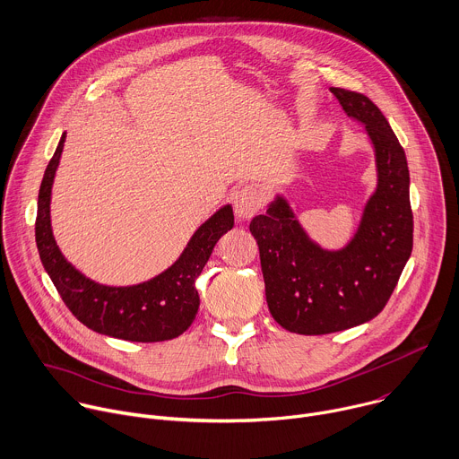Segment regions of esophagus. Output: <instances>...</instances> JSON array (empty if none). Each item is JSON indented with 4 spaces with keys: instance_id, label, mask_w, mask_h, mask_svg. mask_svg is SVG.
Instances as JSON below:
<instances>
[{
    "instance_id": "esophagus-1",
    "label": "esophagus",
    "mask_w": 459,
    "mask_h": 459,
    "mask_svg": "<svg viewBox=\"0 0 459 459\" xmlns=\"http://www.w3.org/2000/svg\"><path fill=\"white\" fill-rule=\"evenodd\" d=\"M262 206V192L256 186H244L233 195L235 215L242 221L251 219Z\"/></svg>"
}]
</instances>
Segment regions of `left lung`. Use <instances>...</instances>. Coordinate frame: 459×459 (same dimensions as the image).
<instances>
[{
  "instance_id": "obj_1",
  "label": "left lung",
  "mask_w": 459,
  "mask_h": 459,
  "mask_svg": "<svg viewBox=\"0 0 459 459\" xmlns=\"http://www.w3.org/2000/svg\"><path fill=\"white\" fill-rule=\"evenodd\" d=\"M331 91L349 117L365 125L377 157L378 185L354 237L342 249H324L281 195L249 224L267 307L284 329L299 334H327L373 320L412 251L409 166L400 141L368 96L334 86Z\"/></svg>"
}]
</instances>
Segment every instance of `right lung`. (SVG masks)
<instances>
[{"label": "right lung", "mask_w": 459, "mask_h": 459, "mask_svg": "<svg viewBox=\"0 0 459 459\" xmlns=\"http://www.w3.org/2000/svg\"><path fill=\"white\" fill-rule=\"evenodd\" d=\"M65 134L50 159L38 197L36 244L39 258L59 297L88 329L128 342H164L185 333L199 311L195 281L217 240L233 228L230 204L213 213L190 238L185 251L148 282L126 288L103 286L86 279L59 251L50 226V195L65 146Z\"/></svg>", "instance_id": "add662e5"}]
</instances>
